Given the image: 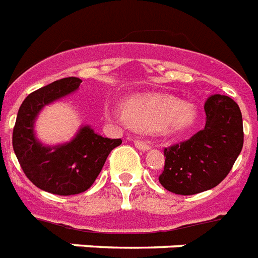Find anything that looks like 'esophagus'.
I'll return each mask as SVG.
<instances>
[{
	"mask_svg": "<svg viewBox=\"0 0 258 258\" xmlns=\"http://www.w3.org/2000/svg\"><path fill=\"white\" fill-rule=\"evenodd\" d=\"M134 146L137 147V149H140V150H144V151L150 149V144L144 140H134Z\"/></svg>",
	"mask_w": 258,
	"mask_h": 258,
	"instance_id": "esophagus-1",
	"label": "esophagus"
}]
</instances>
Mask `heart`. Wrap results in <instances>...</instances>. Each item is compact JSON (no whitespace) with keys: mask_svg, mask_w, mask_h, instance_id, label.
Returning <instances> with one entry per match:
<instances>
[{"mask_svg":"<svg viewBox=\"0 0 258 258\" xmlns=\"http://www.w3.org/2000/svg\"><path fill=\"white\" fill-rule=\"evenodd\" d=\"M109 111L131 126L147 132L184 131L193 124L196 117L192 107L164 95L136 96L127 102L125 111H113L112 108Z\"/></svg>","mask_w":258,"mask_h":258,"instance_id":"heart-1","label":"heart"}]
</instances>
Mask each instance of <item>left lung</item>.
Masks as SVG:
<instances>
[{"mask_svg": "<svg viewBox=\"0 0 258 258\" xmlns=\"http://www.w3.org/2000/svg\"><path fill=\"white\" fill-rule=\"evenodd\" d=\"M205 113L202 131L164 147L166 162L159 182L169 192L190 196L214 188L230 173L243 149V117L232 99L210 96Z\"/></svg>", "mask_w": 258, "mask_h": 258, "instance_id": "obj_1", "label": "left lung"}]
</instances>
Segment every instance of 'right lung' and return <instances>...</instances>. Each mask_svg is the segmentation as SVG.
<instances>
[{
    "instance_id": "obj_1",
    "label": "right lung",
    "mask_w": 258,
    "mask_h": 258,
    "mask_svg": "<svg viewBox=\"0 0 258 258\" xmlns=\"http://www.w3.org/2000/svg\"><path fill=\"white\" fill-rule=\"evenodd\" d=\"M77 77L54 81L31 92L19 107L13 129V149L19 164L34 185L60 196L78 195L90 188L102 171L108 155L120 146V138L111 140L83 126L69 144L47 147L34 136V122L45 104L76 91Z\"/></svg>"
}]
</instances>
